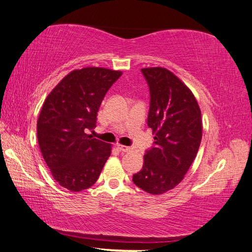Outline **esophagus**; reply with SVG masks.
I'll list each match as a JSON object with an SVG mask.
<instances>
[{
	"label": "esophagus",
	"instance_id": "obj_1",
	"mask_svg": "<svg viewBox=\"0 0 252 252\" xmlns=\"http://www.w3.org/2000/svg\"><path fill=\"white\" fill-rule=\"evenodd\" d=\"M117 145V149H119L121 152H130V151L132 150L130 147H126V145H122V144H116Z\"/></svg>",
	"mask_w": 252,
	"mask_h": 252
}]
</instances>
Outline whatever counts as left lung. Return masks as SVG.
<instances>
[{
  "label": "left lung",
  "mask_w": 252,
  "mask_h": 252,
  "mask_svg": "<svg viewBox=\"0 0 252 252\" xmlns=\"http://www.w3.org/2000/svg\"><path fill=\"white\" fill-rule=\"evenodd\" d=\"M150 91L148 126L155 133L142 169L132 182L150 194H163L182 181L202 141V116L192 92L165 68L141 69Z\"/></svg>",
  "instance_id": "left-lung-1"
}]
</instances>
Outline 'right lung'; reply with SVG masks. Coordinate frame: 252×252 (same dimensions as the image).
I'll use <instances>...</instances> for the list:
<instances>
[{
	"mask_svg": "<svg viewBox=\"0 0 252 252\" xmlns=\"http://www.w3.org/2000/svg\"><path fill=\"white\" fill-rule=\"evenodd\" d=\"M123 73L84 68L66 75L43 104L37 120V141L54 179L69 191L80 192L98 180L111 145L88 135L111 86Z\"/></svg>",
	"mask_w": 252,
	"mask_h": 252,
	"instance_id": "obj_1",
	"label": "right lung"
}]
</instances>
